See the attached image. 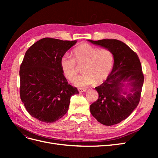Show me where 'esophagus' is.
Listing matches in <instances>:
<instances>
[{"mask_svg":"<svg viewBox=\"0 0 158 158\" xmlns=\"http://www.w3.org/2000/svg\"><path fill=\"white\" fill-rule=\"evenodd\" d=\"M78 91H79V92H81V93H82V92H85V91H86V89H85V88H79L78 89Z\"/></svg>","mask_w":158,"mask_h":158,"instance_id":"obj_1","label":"esophagus"}]
</instances>
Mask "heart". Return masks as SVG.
I'll use <instances>...</instances> for the list:
<instances>
[{
	"label": "heart",
	"instance_id": "heart-1",
	"mask_svg": "<svg viewBox=\"0 0 158 158\" xmlns=\"http://www.w3.org/2000/svg\"><path fill=\"white\" fill-rule=\"evenodd\" d=\"M74 57L64 54L60 59L63 75L70 82L78 73V65L82 66L83 74L75 81L79 87L104 82L111 73L114 66L113 52L106 48L99 49L88 43L79 45L73 50Z\"/></svg>",
	"mask_w": 158,
	"mask_h": 158
}]
</instances>
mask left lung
<instances>
[{
	"label": "left lung",
	"instance_id": "left-lung-1",
	"mask_svg": "<svg viewBox=\"0 0 158 158\" xmlns=\"http://www.w3.org/2000/svg\"><path fill=\"white\" fill-rule=\"evenodd\" d=\"M88 41L111 50L114 59L111 73L102 84L95 88L99 97L90 106V113L104 125H115L126 119L139 103L144 83L140 61L135 52L119 40ZM128 81L131 82V92L125 97L121 94L122 83Z\"/></svg>",
	"mask_w": 158,
	"mask_h": 158
}]
</instances>
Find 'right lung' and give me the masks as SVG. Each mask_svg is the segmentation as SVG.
Listing matches in <instances>:
<instances>
[{
  "label": "right lung",
  "mask_w": 158,
  "mask_h": 158,
  "mask_svg": "<svg viewBox=\"0 0 158 158\" xmlns=\"http://www.w3.org/2000/svg\"><path fill=\"white\" fill-rule=\"evenodd\" d=\"M76 41L45 37L26 51L20 68V95L30 115L47 123L59 120L68 111L70 99L78 94L66 80L60 59Z\"/></svg>",
  "instance_id": "right-lung-1"
}]
</instances>
